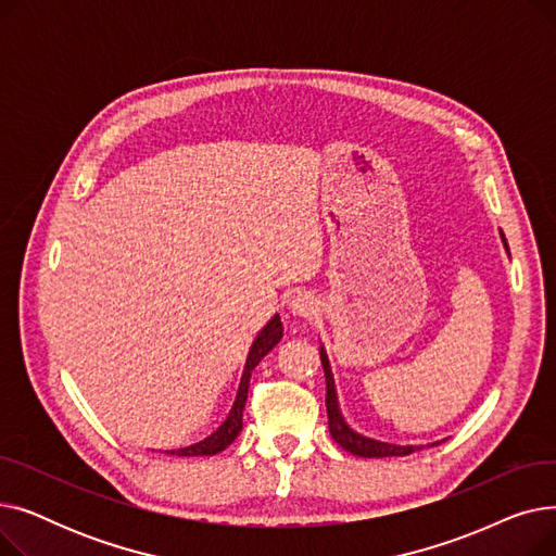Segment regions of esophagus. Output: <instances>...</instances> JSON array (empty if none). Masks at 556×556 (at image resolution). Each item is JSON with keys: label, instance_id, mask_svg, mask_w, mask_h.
<instances>
[{"label": "esophagus", "instance_id": "esophagus-1", "mask_svg": "<svg viewBox=\"0 0 556 556\" xmlns=\"http://www.w3.org/2000/svg\"><path fill=\"white\" fill-rule=\"evenodd\" d=\"M290 311L300 317H311L317 313V298L308 290H298V293L290 298Z\"/></svg>", "mask_w": 556, "mask_h": 556}]
</instances>
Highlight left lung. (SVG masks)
Listing matches in <instances>:
<instances>
[{"mask_svg":"<svg viewBox=\"0 0 556 556\" xmlns=\"http://www.w3.org/2000/svg\"><path fill=\"white\" fill-rule=\"evenodd\" d=\"M505 241V237H503ZM507 248V241H505ZM509 252V248H507ZM319 361H323L325 367V378H327V417H329V432L336 440L338 446H342L344 451H349L352 455L358 457H405L415 451H421L424 446H396V444H386V442H376L369 440V437H363L358 432H354L349 428L338 410V399H336V388H333V376H331V367H329V358L325 354V349H319ZM434 446V444H432Z\"/></svg>","mask_w":556,"mask_h":556,"instance_id":"obj_1","label":"left lung"}]
</instances>
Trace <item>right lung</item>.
<instances>
[{
  "instance_id": "add662e5",
  "label": "right lung",
  "mask_w": 556,
  "mask_h": 556,
  "mask_svg": "<svg viewBox=\"0 0 556 556\" xmlns=\"http://www.w3.org/2000/svg\"><path fill=\"white\" fill-rule=\"evenodd\" d=\"M281 319L279 315H275L270 323L263 327V331L256 336L252 349H250V356H248V363H245V371H243V378H241V388H239V394H237V401H233V407L231 413L227 417V421L212 434L207 437V440H202L193 446H187V448H178V451H166V455H178V457H200V455H216L220 451H225L233 440H237L241 428H243V410H245V401H248V388H250V378H252V371L254 367L263 361V356H266L270 349L281 340Z\"/></svg>"
}]
</instances>
